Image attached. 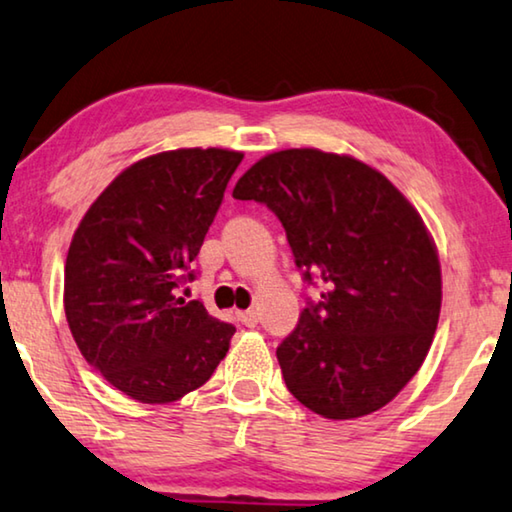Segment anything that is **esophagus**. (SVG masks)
Returning <instances> with one entry per match:
<instances>
[{"instance_id": "34e87169", "label": "esophagus", "mask_w": 512, "mask_h": 512, "mask_svg": "<svg viewBox=\"0 0 512 512\" xmlns=\"http://www.w3.org/2000/svg\"><path fill=\"white\" fill-rule=\"evenodd\" d=\"M239 319H241V324H246V326H257L259 312L257 310H241Z\"/></svg>"}]
</instances>
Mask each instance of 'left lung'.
I'll return each mask as SVG.
<instances>
[{"label":"left lung","mask_w":512,"mask_h":512,"mask_svg":"<svg viewBox=\"0 0 512 512\" xmlns=\"http://www.w3.org/2000/svg\"><path fill=\"white\" fill-rule=\"evenodd\" d=\"M280 218L322 301L278 347L289 393L352 421L386 407L421 368L441 312V264L421 213L375 167L312 147L259 158L232 190Z\"/></svg>","instance_id":"1"}]
</instances>
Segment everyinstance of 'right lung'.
I'll return each instance as SVG.
<instances>
[{
  "instance_id": "right-lung-1",
  "label": "right lung",
  "mask_w": 512,
  "mask_h": 512,
  "mask_svg": "<svg viewBox=\"0 0 512 512\" xmlns=\"http://www.w3.org/2000/svg\"><path fill=\"white\" fill-rule=\"evenodd\" d=\"M243 154L172 149L128 165L82 216L64 269L80 354L128 398L167 404L207 384L234 326L177 296ZM193 278V273H188Z\"/></svg>"
}]
</instances>
